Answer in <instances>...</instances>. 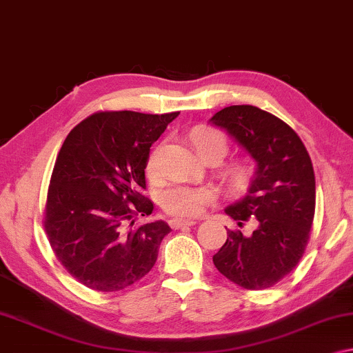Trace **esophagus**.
<instances>
[{
  "label": "esophagus",
  "mask_w": 353,
  "mask_h": 353,
  "mask_svg": "<svg viewBox=\"0 0 353 353\" xmlns=\"http://www.w3.org/2000/svg\"><path fill=\"white\" fill-rule=\"evenodd\" d=\"M198 222L196 220H182V219H172L170 220V227L172 230H179L182 227H193V225H196Z\"/></svg>",
  "instance_id": "obj_1"
}]
</instances>
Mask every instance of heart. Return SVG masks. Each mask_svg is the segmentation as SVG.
I'll return each instance as SVG.
<instances>
[{"label": "heart", "mask_w": 353, "mask_h": 353, "mask_svg": "<svg viewBox=\"0 0 353 353\" xmlns=\"http://www.w3.org/2000/svg\"><path fill=\"white\" fill-rule=\"evenodd\" d=\"M192 141L196 152L201 159L208 157H219L223 159L228 150L227 138L222 133L208 128H196L192 133ZM161 150L155 149L147 161V171L150 174H155L160 168ZM247 176V170L244 165H234L228 170V177L233 185H239L244 182ZM212 199V192L208 187H192L174 183L170 185L160 194V204L166 214L176 215V217H194L199 215Z\"/></svg>", "instance_id": "b5f03b06"}]
</instances>
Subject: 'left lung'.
<instances>
[{
  "instance_id": "left-lung-1",
  "label": "left lung",
  "mask_w": 353,
  "mask_h": 353,
  "mask_svg": "<svg viewBox=\"0 0 353 353\" xmlns=\"http://www.w3.org/2000/svg\"><path fill=\"white\" fill-rule=\"evenodd\" d=\"M210 122L227 130L256 161L249 190L225 209L238 227L254 220L255 230H228L212 261L236 285L265 290L290 274L306 250L315 212L311 157L292 126L255 106H228Z\"/></svg>"
}]
</instances>
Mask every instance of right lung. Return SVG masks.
<instances>
[{
	"label": "right lung",
	"instance_id": "add662e5",
	"mask_svg": "<svg viewBox=\"0 0 353 353\" xmlns=\"http://www.w3.org/2000/svg\"><path fill=\"white\" fill-rule=\"evenodd\" d=\"M179 112L99 110L71 130L52 171L42 223L63 268L82 285L119 292L154 268L171 228L152 222L145 190L150 145Z\"/></svg>",
	"mask_w": 353,
	"mask_h": 353
}]
</instances>
